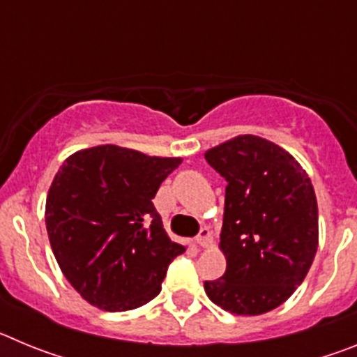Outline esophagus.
Returning <instances> with one entry per match:
<instances>
[{
    "instance_id": "1",
    "label": "esophagus",
    "mask_w": 357,
    "mask_h": 357,
    "mask_svg": "<svg viewBox=\"0 0 357 357\" xmlns=\"http://www.w3.org/2000/svg\"><path fill=\"white\" fill-rule=\"evenodd\" d=\"M211 243V230L207 229V227H204V229H200V232H198L197 236V245H200V247H207Z\"/></svg>"
}]
</instances>
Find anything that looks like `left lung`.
Masks as SVG:
<instances>
[{
    "label": "left lung",
    "mask_w": 357,
    "mask_h": 357,
    "mask_svg": "<svg viewBox=\"0 0 357 357\" xmlns=\"http://www.w3.org/2000/svg\"><path fill=\"white\" fill-rule=\"evenodd\" d=\"M206 160L227 181L220 234L227 270L204 288L229 313H268L288 301L313 264V184L288 151L257 135H238L211 148Z\"/></svg>",
    "instance_id": "obj_1"
}]
</instances>
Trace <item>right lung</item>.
Here are the masks:
<instances>
[{
  "label": "right lung",
  "mask_w": 357,
  "mask_h": 357,
  "mask_svg": "<svg viewBox=\"0 0 357 357\" xmlns=\"http://www.w3.org/2000/svg\"><path fill=\"white\" fill-rule=\"evenodd\" d=\"M181 162L114 144L64 160L46 198V229L62 273L89 304L116 313L160 293L185 248L168 238L151 200Z\"/></svg>",
  "instance_id": "add662e5"
}]
</instances>
